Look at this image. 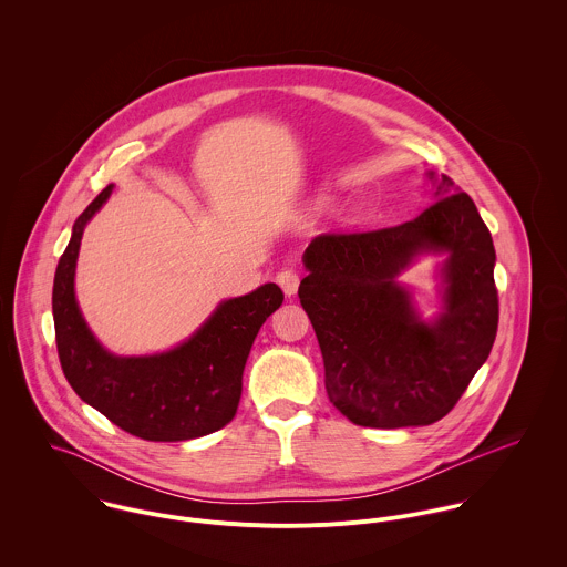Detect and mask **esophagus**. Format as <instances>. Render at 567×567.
Instances as JSON below:
<instances>
[{
  "label": "esophagus",
  "mask_w": 567,
  "mask_h": 567,
  "mask_svg": "<svg viewBox=\"0 0 567 567\" xmlns=\"http://www.w3.org/2000/svg\"><path fill=\"white\" fill-rule=\"evenodd\" d=\"M299 281H301V275H299V270H295V268H281V270L277 272V284L284 288V292H286L288 297H292V295L297 292Z\"/></svg>",
  "instance_id": "34e87169"
}]
</instances>
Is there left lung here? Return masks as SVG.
I'll return each instance as SVG.
<instances>
[{"label":"left lung","instance_id":"1","mask_svg":"<svg viewBox=\"0 0 567 567\" xmlns=\"http://www.w3.org/2000/svg\"><path fill=\"white\" fill-rule=\"evenodd\" d=\"M421 216L371 231H327L306 248L299 299L317 331L329 402L364 427L443 419L485 364L499 319L495 248L474 200L441 176ZM423 249H447L446 312L417 321L394 281Z\"/></svg>","mask_w":567,"mask_h":567}]
</instances>
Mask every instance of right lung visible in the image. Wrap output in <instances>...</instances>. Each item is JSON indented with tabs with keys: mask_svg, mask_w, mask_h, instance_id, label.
<instances>
[{
	"mask_svg": "<svg viewBox=\"0 0 567 567\" xmlns=\"http://www.w3.org/2000/svg\"><path fill=\"white\" fill-rule=\"evenodd\" d=\"M106 185L82 212L59 259L52 290L56 349L63 373L82 402L144 441H187L225 427L240 404L243 371L264 321L284 303L277 284H264L220 303L181 347L146 358L106 353L82 321L74 270L82 229L104 205Z\"/></svg>",
	"mask_w": 567,
	"mask_h": 567,
	"instance_id": "right-lung-1",
	"label": "right lung"
}]
</instances>
